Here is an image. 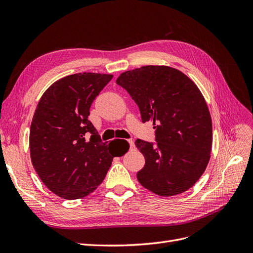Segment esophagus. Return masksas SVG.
<instances>
[{
	"label": "esophagus",
	"mask_w": 253,
	"mask_h": 253,
	"mask_svg": "<svg viewBox=\"0 0 253 253\" xmlns=\"http://www.w3.org/2000/svg\"><path fill=\"white\" fill-rule=\"evenodd\" d=\"M127 142H128V144H129V148L131 149H133V148H135V144H134V141L133 140H127Z\"/></svg>",
	"instance_id": "obj_1"
}]
</instances>
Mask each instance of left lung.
<instances>
[{"label":"left lung","mask_w":253,"mask_h":253,"mask_svg":"<svg viewBox=\"0 0 253 253\" xmlns=\"http://www.w3.org/2000/svg\"><path fill=\"white\" fill-rule=\"evenodd\" d=\"M138 105L142 122L153 121L156 145L137 139L145 158L140 185L160 196L185 192L201 178L210 160L212 120L196 84L176 68L147 65L116 80Z\"/></svg>","instance_id":"obj_1"}]
</instances>
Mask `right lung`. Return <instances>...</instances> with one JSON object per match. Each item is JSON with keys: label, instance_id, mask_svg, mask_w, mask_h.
<instances>
[{"label": "right lung", "instance_id": "right-lung-1", "mask_svg": "<svg viewBox=\"0 0 253 253\" xmlns=\"http://www.w3.org/2000/svg\"><path fill=\"white\" fill-rule=\"evenodd\" d=\"M113 75L78 73L45 90L29 132L30 158L37 174L52 193L78 200L103 181L117 152L115 139L106 145L88 120L90 105ZM89 132V141L85 135Z\"/></svg>", "mask_w": 253, "mask_h": 253}]
</instances>
